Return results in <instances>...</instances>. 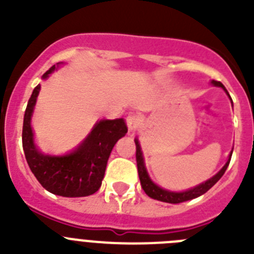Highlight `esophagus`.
Returning <instances> with one entry per match:
<instances>
[{"label": "esophagus", "mask_w": 254, "mask_h": 254, "mask_svg": "<svg viewBox=\"0 0 254 254\" xmlns=\"http://www.w3.org/2000/svg\"><path fill=\"white\" fill-rule=\"evenodd\" d=\"M141 123V117L138 114H129L127 117V126H128L129 131H134L138 128Z\"/></svg>", "instance_id": "obj_1"}]
</instances>
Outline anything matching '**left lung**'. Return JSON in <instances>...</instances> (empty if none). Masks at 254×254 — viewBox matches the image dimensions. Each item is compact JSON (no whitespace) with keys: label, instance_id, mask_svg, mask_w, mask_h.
<instances>
[{"label":"left lung","instance_id":"left-lung-1","mask_svg":"<svg viewBox=\"0 0 254 254\" xmlns=\"http://www.w3.org/2000/svg\"><path fill=\"white\" fill-rule=\"evenodd\" d=\"M211 82H212L215 86L223 87L224 90H225V93L229 95L228 90H226L225 86H224L221 82L215 81V80H212ZM229 98H230V95H229ZM230 99H232V98H230ZM134 143H136V161H137V170H138V177H140L141 187H142V190H145V193H146L149 197H151V198L154 199H158V201H161V202H168V203L185 202V201H190V199H193L196 198V197H199L201 194L206 193V192H207V190H210V188L224 176V173H225L226 168H228L229 163H230V159H232V154H233V151L230 152L228 161H226V164L223 167V169L220 170L217 174H215L212 178L206 181L205 183H201V185H198L197 187L192 188V190H185V192H170V190H163V188H160L159 186H156L154 182L150 179L149 174H147L146 172V168H145V163H143L142 151H141L138 140H134Z\"/></svg>","mask_w":254,"mask_h":254}]
</instances>
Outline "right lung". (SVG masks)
<instances>
[{
	"instance_id": "add662e5",
	"label": "right lung",
	"mask_w": 254,
	"mask_h": 254,
	"mask_svg": "<svg viewBox=\"0 0 254 254\" xmlns=\"http://www.w3.org/2000/svg\"><path fill=\"white\" fill-rule=\"evenodd\" d=\"M55 69L56 66H52L44 73L43 78L48 77ZM39 90L40 85L33 90L22 125V149L29 168L43 188L53 194L85 197L95 193L102 186L112 149L117 141L127 133L125 121L122 118L99 121L75 151L64 156L44 155L35 147L30 126Z\"/></svg>"
}]
</instances>
